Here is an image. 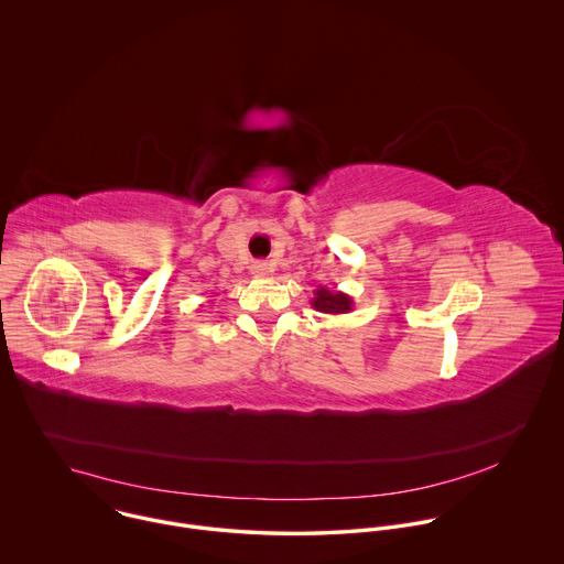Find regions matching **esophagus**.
Wrapping results in <instances>:
<instances>
[{"label": "esophagus", "mask_w": 564, "mask_h": 564, "mask_svg": "<svg viewBox=\"0 0 564 564\" xmlns=\"http://www.w3.org/2000/svg\"><path fill=\"white\" fill-rule=\"evenodd\" d=\"M271 271H273V269H271V264H267V262H253V264H251L253 278H267Z\"/></svg>", "instance_id": "1"}]
</instances>
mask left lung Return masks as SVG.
<instances>
[{"mask_svg":"<svg viewBox=\"0 0 564 564\" xmlns=\"http://www.w3.org/2000/svg\"><path fill=\"white\" fill-rule=\"evenodd\" d=\"M311 304L323 315H347L354 311V297H349L343 291H329L325 286H319L315 291V297L311 300Z\"/></svg>","mask_w":564,"mask_h":564,"instance_id":"obj_1","label":"left lung"}]
</instances>
